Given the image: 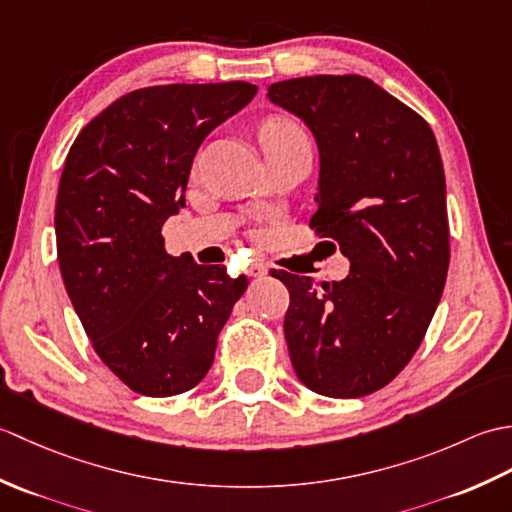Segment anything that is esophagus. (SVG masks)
Returning <instances> with one entry per match:
<instances>
[{
	"instance_id": "1",
	"label": "esophagus",
	"mask_w": 512,
	"mask_h": 512,
	"mask_svg": "<svg viewBox=\"0 0 512 512\" xmlns=\"http://www.w3.org/2000/svg\"><path fill=\"white\" fill-rule=\"evenodd\" d=\"M246 275H248V277H253V279H262V277H266V275H268V266H266V264H262V262H253V264H248V268H246Z\"/></svg>"
}]
</instances>
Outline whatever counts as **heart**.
I'll return each instance as SVG.
<instances>
[{
  "instance_id": "b5f03b06",
  "label": "heart",
  "mask_w": 512,
  "mask_h": 512,
  "mask_svg": "<svg viewBox=\"0 0 512 512\" xmlns=\"http://www.w3.org/2000/svg\"><path fill=\"white\" fill-rule=\"evenodd\" d=\"M299 138H306L303 129L295 121H290V118L284 116L268 118V121H264L262 127H259V143H262L264 151L284 147Z\"/></svg>"
}]
</instances>
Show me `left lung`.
I'll use <instances>...</instances> for the list:
<instances>
[{"mask_svg":"<svg viewBox=\"0 0 512 512\" xmlns=\"http://www.w3.org/2000/svg\"><path fill=\"white\" fill-rule=\"evenodd\" d=\"M268 99L317 138L310 228L350 259V275L332 284L273 275L290 292L292 367L321 396L374 394L416 354L447 281V184L436 136L420 114L358 74L279 81Z\"/></svg>","mask_w":512,"mask_h":512,"instance_id":"1","label":"left lung"}]
</instances>
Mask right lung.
Returning a JSON list of instances; mask_svg holds the SVG:
<instances>
[{
  "label": "right lung",
  "instance_id": "add662e5",
  "mask_svg": "<svg viewBox=\"0 0 512 512\" xmlns=\"http://www.w3.org/2000/svg\"><path fill=\"white\" fill-rule=\"evenodd\" d=\"M257 85L140 88L92 118L61 173L54 233L61 277L94 352L143 396H176L209 372L248 279L165 253L193 156Z\"/></svg>",
  "mask_w": 512,
  "mask_h": 512
}]
</instances>
